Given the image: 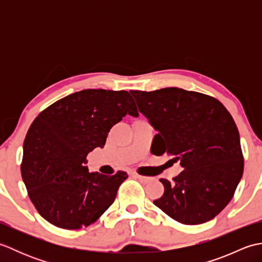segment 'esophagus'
Segmentation results:
<instances>
[{"label": "esophagus", "instance_id": "esophagus-1", "mask_svg": "<svg viewBox=\"0 0 262 262\" xmlns=\"http://www.w3.org/2000/svg\"><path fill=\"white\" fill-rule=\"evenodd\" d=\"M133 177H135L136 179H138V180H141V181H143V182H148L149 180H151V178L149 177H144V176H141V174H137V173H135V174H133Z\"/></svg>", "mask_w": 262, "mask_h": 262}]
</instances>
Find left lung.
<instances>
[{
	"instance_id": "left-lung-1",
	"label": "left lung",
	"mask_w": 262,
	"mask_h": 262,
	"mask_svg": "<svg viewBox=\"0 0 262 262\" xmlns=\"http://www.w3.org/2000/svg\"><path fill=\"white\" fill-rule=\"evenodd\" d=\"M158 134L151 151L180 161L183 171L164 186L154 205L186 225L213 220L234 196L243 174L240 135L219 100L179 88L130 91Z\"/></svg>"
}]
</instances>
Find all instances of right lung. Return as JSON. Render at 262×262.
<instances>
[{"instance_id":"1","label":"right lung","mask_w":262,"mask_h":262,"mask_svg":"<svg viewBox=\"0 0 262 262\" xmlns=\"http://www.w3.org/2000/svg\"><path fill=\"white\" fill-rule=\"evenodd\" d=\"M138 116L127 91L88 89L42 110L24 142L21 176L28 196L49 223L77 230L94 223L116 198L128 174L89 172L86 155L103 147L111 127Z\"/></svg>"}]
</instances>
